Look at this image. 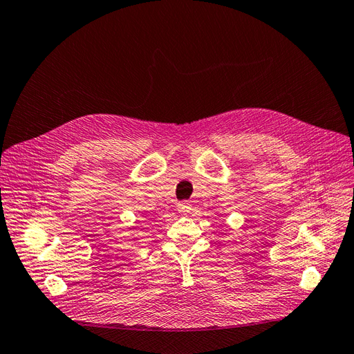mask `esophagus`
Segmentation results:
<instances>
[{"label":"esophagus","instance_id":"obj_1","mask_svg":"<svg viewBox=\"0 0 354 354\" xmlns=\"http://www.w3.org/2000/svg\"><path fill=\"white\" fill-rule=\"evenodd\" d=\"M177 209H178L180 214L187 215V214H190V210H192V203L190 202H180L177 205Z\"/></svg>","mask_w":354,"mask_h":354}]
</instances>
